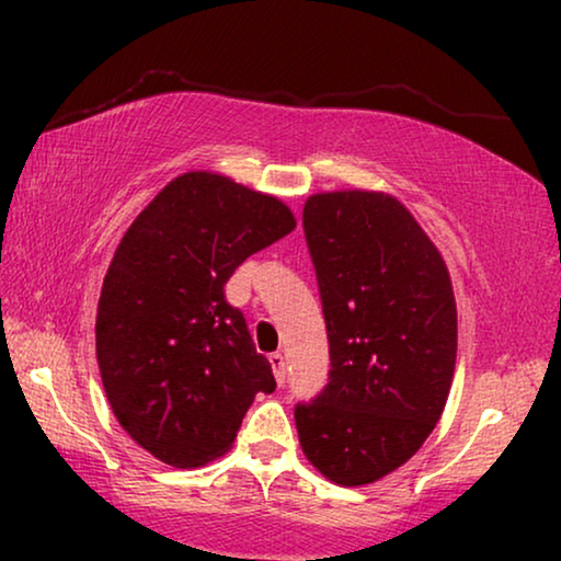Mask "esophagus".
<instances>
[{
	"label": "esophagus",
	"instance_id": "34e87169",
	"mask_svg": "<svg viewBox=\"0 0 561 561\" xmlns=\"http://www.w3.org/2000/svg\"><path fill=\"white\" fill-rule=\"evenodd\" d=\"M271 365H273L275 380H278V386H283V382H286V357H283L280 352H273Z\"/></svg>",
	"mask_w": 561,
	"mask_h": 561
}]
</instances>
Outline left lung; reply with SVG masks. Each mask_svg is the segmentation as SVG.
<instances>
[{
	"label": "left lung",
	"instance_id": "obj_1",
	"mask_svg": "<svg viewBox=\"0 0 561 561\" xmlns=\"http://www.w3.org/2000/svg\"><path fill=\"white\" fill-rule=\"evenodd\" d=\"M304 232L321 294L329 382L296 405L309 462L336 485H367L434 432L457 359V306L439 250L398 198L313 194Z\"/></svg>",
	"mask_w": 561,
	"mask_h": 561
}]
</instances>
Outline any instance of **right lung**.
Here are the masks:
<instances>
[{
  "instance_id": "obj_1",
  "label": "right lung",
  "mask_w": 561,
  "mask_h": 561,
  "mask_svg": "<svg viewBox=\"0 0 561 561\" xmlns=\"http://www.w3.org/2000/svg\"><path fill=\"white\" fill-rule=\"evenodd\" d=\"M296 229L275 196L209 171L173 179L122 237L96 311V359L122 428L171 467L225 455L257 393H273L225 283Z\"/></svg>"
}]
</instances>
